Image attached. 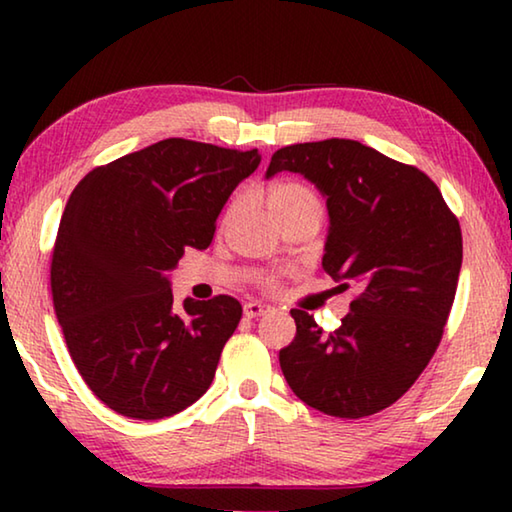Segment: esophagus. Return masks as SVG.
Returning a JSON list of instances; mask_svg holds the SVG:
<instances>
[{"instance_id": "esophagus-1", "label": "esophagus", "mask_w": 512, "mask_h": 512, "mask_svg": "<svg viewBox=\"0 0 512 512\" xmlns=\"http://www.w3.org/2000/svg\"><path fill=\"white\" fill-rule=\"evenodd\" d=\"M268 311H271V305H264V302H246V305H244V316L246 318L266 316Z\"/></svg>"}]
</instances>
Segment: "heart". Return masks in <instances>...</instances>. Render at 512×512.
I'll use <instances>...</instances> for the list:
<instances>
[{
    "label": "heart",
    "mask_w": 512,
    "mask_h": 512,
    "mask_svg": "<svg viewBox=\"0 0 512 512\" xmlns=\"http://www.w3.org/2000/svg\"><path fill=\"white\" fill-rule=\"evenodd\" d=\"M268 207H271L275 219L277 216L300 212V210L320 212V198L311 187L296 183V180H287V183H277L275 187H271V192H268ZM262 284L264 287H273L275 277L273 275L262 277Z\"/></svg>",
    "instance_id": "b5f03b06"
}]
</instances>
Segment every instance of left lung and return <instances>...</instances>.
I'll return each mask as SVG.
<instances>
[{
  "mask_svg": "<svg viewBox=\"0 0 512 512\" xmlns=\"http://www.w3.org/2000/svg\"><path fill=\"white\" fill-rule=\"evenodd\" d=\"M280 171L302 173L327 198L323 268L341 289H357L334 332L291 309L296 339L280 350L284 379L334 418L384 411L443 339L463 262L461 225L427 173L361 142L284 146L266 176Z\"/></svg>",
  "mask_w": 512,
  "mask_h": 512,
  "instance_id": "obj_1",
  "label": "left lung"
}]
</instances>
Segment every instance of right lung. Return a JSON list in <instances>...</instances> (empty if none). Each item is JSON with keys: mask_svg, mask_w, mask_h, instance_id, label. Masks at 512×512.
Segmentation results:
<instances>
[{"mask_svg": "<svg viewBox=\"0 0 512 512\" xmlns=\"http://www.w3.org/2000/svg\"><path fill=\"white\" fill-rule=\"evenodd\" d=\"M262 155L183 137L92 169L65 205L51 253V296L85 384L108 409L160 420L210 388L239 300L173 309L169 273L210 246L216 216Z\"/></svg>", "mask_w": 512, "mask_h": 512, "instance_id": "add662e5", "label": "right lung"}]
</instances>
